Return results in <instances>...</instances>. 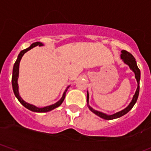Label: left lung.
I'll list each match as a JSON object with an SVG mask.
<instances>
[{"instance_id": "obj_1", "label": "left lung", "mask_w": 151, "mask_h": 151, "mask_svg": "<svg viewBox=\"0 0 151 151\" xmlns=\"http://www.w3.org/2000/svg\"><path fill=\"white\" fill-rule=\"evenodd\" d=\"M121 58H122V60L124 61V62L128 65L129 66L130 69H132L133 71L134 72V74H135V78L137 80V90L135 92V94L133 96L132 100L131 103H130L129 106L124 109V110L118 112V113H116L113 114V115H106L104 113H101V112L98 111L94 110V109H92L90 106H88L89 109L92 112H93L95 114H96L97 116H100L101 118L104 119L106 120H111V119H117V118H119V117L125 115L129 111L132 107L134 106V105L135 104V103L137 102V98H138L139 96V80H140V71H139V68L137 67V63H136L135 61V58H134L132 55L131 53H129L128 51L127 50H122V54H121ZM87 101H88H88H89V94L88 93V95H87Z\"/></svg>"}]
</instances>
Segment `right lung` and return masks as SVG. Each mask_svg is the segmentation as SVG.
<instances>
[{
  "mask_svg": "<svg viewBox=\"0 0 151 151\" xmlns=\"http://www.w3.org/2000/svg\"><path fill=\"white\" fill-rule=\"evenodd\" d=\"M37 45H39V46H41V45H42V44L41 43V42H34V43L32 44V45H30V46L28 47V48L24 49V50H22V51L20 52L19 54V55H18V58H17V61H16L15 63H14V68H13V74H12V87H13V90H14V95H15V96L17 97V99L19 100V102L21 103V104L23 105V106H24L25 108H27V109H29V110L32 111L39 112V113H45V112L50 111L53 110V109H55V108L58 107L60 105L62 104L63 100H64V98H65V96H66V90H67V89H68V88H69V87H68V88H66V90H65V92L63 93V94L62 98H61V100H60L59 101H58L57 103H55V104L51 105V106H46V107L37 108V107H36V106H33V105L27 104V103H26L25 101H24L22 99L21 97H20V96H19V94L18 83H17V80H18V77H19V68L20 61H21L22 57L23 56V55L26 52H27L28 50H29L30 49H32V47L37 46Z\"/></svg>",
  "mask_w": 151,
  "mask_h": 151,
  "instance_id": "right-lung-1",
  "label": "right lung"
}]
</instances>
